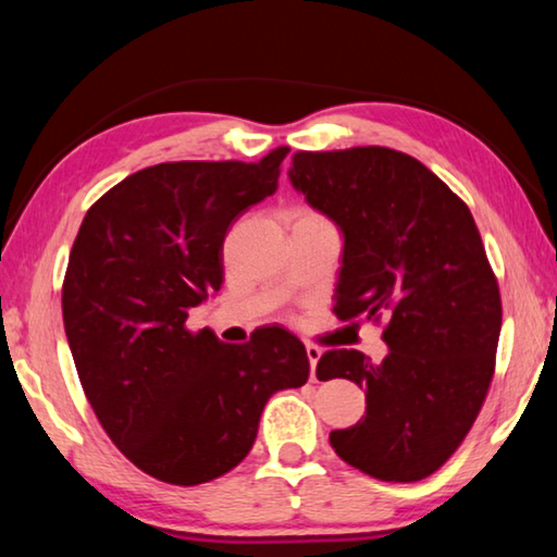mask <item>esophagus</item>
<instances>
[{
	"instance_id": "esophagus-1",
	"label": "esophagus",
	"mask_w": 557,
	"mask_h": 557,
	"mask_svg": "<svg viewBox=\"0 0 557 557\" xmlns=\"http://www.w3.org/2000/svg\"><path fill=\"white\" fill-rule=\"evenodd\" d=\"M307 358H309V369H312V379H314V369H317L319 358H322V348L314 344H307Z\"/></svg>"
}]
</instances>
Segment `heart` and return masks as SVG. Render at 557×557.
Wrapping results in <instances>:
<instances>
[{"label":"heart","mask_w":557,"mask_h":557,"mask_svg":"<svg viewBox=\"0 0 557 557\" xmlns=\"http://www.w3.org/2000/svg\"><path fill=\"white\" fill-rule=\"evenodd\" d=\"M297 221H326L324 215H319L317 211H309V209H301L297 213Z\"/></svg>","instance_id":"b5f03b06"}]
</instances>
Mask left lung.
I'll return each instance as SVG.
<instances>
[{
    "label": "left lung",
    "mask_w": 557,
    "mask_h": 557,
    "mask_svg": "<svg viewBox=\"0 0 557 557\" xmlns=\"http://www.w3.org/2000/svg\"><path fill=\"white\" fill-rule=\"evenodd\" d=\"M289 178L344 233L334 314L383 322L373 363L332 348L317 379L366 391V414L329 442L381 482H420L465 442L494 379L502 295L467 203L388 147L295 152Z\"/></svg>",
    "instance_id": "1"
}]
</instances>
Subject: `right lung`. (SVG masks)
Instances as JSON below:
<instances>
[{"label": "right lung", "instance_id": "1", "mask_svg": "<svg viewBox=\"0 0 557 557\" xmlns=\"http://www.w3.org/2000/svg\"><path fill=\"white\" fill-rule=\"evenodd\" d=\"M287 152L147 166L102 194L75 235L61 289L75 371L108 437L159 482L196 486L238 467L265 403L309 379L287 329L223 344L186 324L223 285L231 223L275 194Z\"/></svg>", "mask_w": 557, "mask_h": 557}]
</instances>
